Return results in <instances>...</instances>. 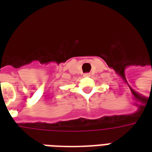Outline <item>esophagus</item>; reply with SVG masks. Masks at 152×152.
Wrapping results in <instances>:
<instances>
[{"mask_svg": "<svg viewBox=\"0 0 152 152\" xmlns=\"http://www.w3.org/2000/svg\"><path fill=\"white\" fill-rule=\"evenodd\" d=\"M84 76H86V77H89V76H90V73H86Z\"/></svg>", "mask_w": 152, "mask_h": 152, "instance_id": "1", "label": "esophagus"}]
</instances>
